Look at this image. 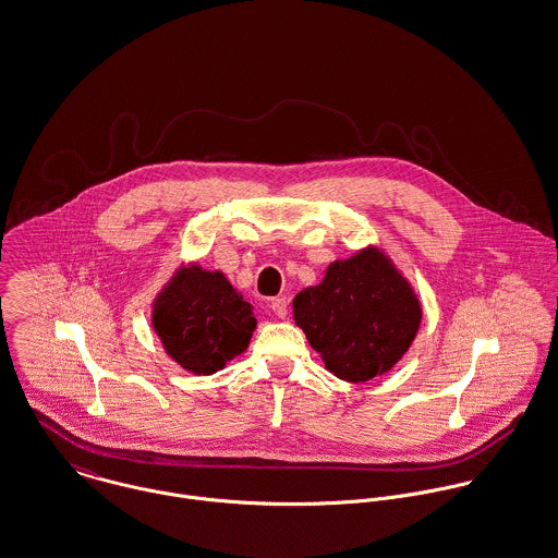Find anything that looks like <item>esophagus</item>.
I'll list each match as a JSON object with an SVG mask.
<instances>
[{
    "label": "esophagus",
    "instance_id": "obj_1",
    "mask_svg": "<svg viewBox=\"0 0 558 558\" xmlns=\"http://www.w3.org/2000/svg\"><path fill=\"white\" fill-rule=\"evenodd\" d=\"M269 308L278 318H287L289 316V300L287 298H274L269 302Z\"/></svg>",
    "mask_w": 558,
    "mask_h": 558
}]
</instances>
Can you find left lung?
Here are the masks:
<instances>
[{"label":"left lung","instance_id":"left-lung-1","mask_svg":"<svg viewBox=\"0 0 558 558\" xmlns=\"http://www.w3.org/2000/svg\"><path fill=\"white\" fill-rule=\"evenodd\" d=\"M422 302L380 248L329 263L320 284L300 291L293 318L325 368L349 383L391 371L422 325Z\"/></svg>","mask_w":558,"mask_h":558}]
</instances>
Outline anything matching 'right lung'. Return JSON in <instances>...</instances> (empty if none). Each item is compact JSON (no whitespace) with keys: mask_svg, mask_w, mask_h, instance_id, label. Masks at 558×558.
<instances>
[{"mask_svg":"<svg viewBox=\"0 0 558 558\" xmlns=\"http://www.w3.org/2000/svg\"><path fill=\"white\" fill-rule=\"evenodd\" d=\"M252 310L222 271L187 263L156 295L151 327L178 366L209 376L248 349Z\"/></svg>","mask_w":558,"mask_h":558,"instance_id":"obj_1","label":"right lung"}]
</instances>
